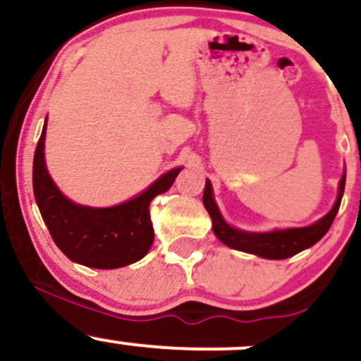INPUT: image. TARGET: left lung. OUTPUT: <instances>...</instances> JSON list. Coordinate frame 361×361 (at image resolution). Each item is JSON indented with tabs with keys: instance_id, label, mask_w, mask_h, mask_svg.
Listing matches in <instances>:
<instances>
[{
	"instance_id": "1",
	"label": "left lung",
	"mask_w": 361,
	"mask_h": 361,
	"mask_svg": "<svg viewBox=\"0 0 361 361\" xmlns=\"http://www.w3.org/2000/svg\"><path fill=\"white\" fill-rule=\"evenodd\" d=\"M344 187L345 169L341 181H338V194L336 202H334L332 209H330L325 216L319 218V220L314 221L312 225H307V227L276 228V231L271 232H248L228 225L227 221H225V218L221 216L220 209H218V204L214 201L213 187H211L209 180H206L202 202L206 211L209 213L211 221H213L214 235H216L225 246L245 251V253L257 255V257L262 258H269V260H283V258L293 257V255L300 253V251L311 248L312 245H316V243L329 232L334 220H336L338 206H341Z\"/></svg>"
}]
</instances>
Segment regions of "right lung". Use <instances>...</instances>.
<instances>
[{"instance_id":"obj_1","label":"right lung","mask_w":361,"mask_h":361,"mask_svg":"<svg viewBox=\"0 0 361 361\" xmlns=\"http://www.w3.org/2000/svg\"><path fill=\"white\" fill-rule=\"evenodd\" d=\"M47 120L32 160V190L57 248L92 269H118L141 260L154 243L150 202L171 188L183 167L164 173L147 190L110 207L82 206L57 188L45 164Z\"/></svg>"}]
</instances>
